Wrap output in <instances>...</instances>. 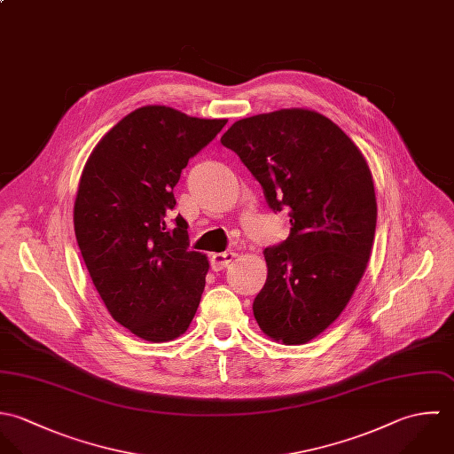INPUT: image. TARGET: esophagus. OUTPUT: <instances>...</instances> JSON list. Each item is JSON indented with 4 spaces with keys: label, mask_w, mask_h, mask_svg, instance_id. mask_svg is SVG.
<instances>
[{
    "label": "esophagus",
    "mask_w": 454,
    "mask_h": 454,
    "mask_svg": "<svg viewBox=\"0 0 454 454\" xmlns=\"http://www.w3.org/2000/svg\"><path fill=\"white\" fill-rule=\"evenodd\" d=\"M235 258V253L233 251H226V253H221V254H214L210 263H212V269L217 272V270H223L226 269Z\"/></svg>",
    "instance_id": "34e87169"
}]
</instances>
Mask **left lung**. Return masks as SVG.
I'll use <instances>...</instances> for the list:
<instances>
[{"label":"left lung","instance_id":"8db88e82","mask_svg":"<svg viewBox=\"0 0 454 454\" xmlns=\"http://www.w3.org/2000/svg\"><path fill=\"white\" fill-rule=\"evenodd\" d=\"M221 144L291 224L286 240L265 249L254 317L273 340L305 344L340 316L370 260L377 203L368 165L335 122L303 108L237 121Z\"/></svg>","mask_w":454,"mask_h":454}]
</instances>
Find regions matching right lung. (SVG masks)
I'll use <instances>...</instances> for the list:
<instances>
[{"mask_svg": "<svg viewBox=\"0 0 454 454\" xmlns=\"http://www.w3.org/2000/svg\"><path fill=\"white\" fill-rule=\"evenodd\" d=\"M226 122L137 108L99 140L82 172L74 208L81 254L112 317L144 340L177 339L200 305L208 262L189 249L182 215L174 226L167 219L182 168Z\"/></svg>", "mask_w": 454, "mask_h": 454, "instance_id": "1", "label": "right lung"}]
</instances>
